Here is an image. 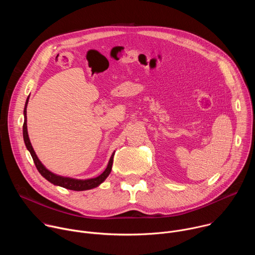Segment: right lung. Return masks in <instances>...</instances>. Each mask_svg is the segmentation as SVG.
Wrapping results in <instances>:
<instances>
[{"label":"right lung","mask_w":255,"mask_h":255,"mask_svg":"<svg viewBox=\"0 0 255 255\" xmlns=\"http://www.w3.org/2000/svg\"><path fill=\"white\" fill-rule=\"evenodd\" d=\"M29 98L30 96H28L27 100H26V104H25V108H24V125H23V137H24V142L25 145L27 147V149L29 150L34 163L38 169V171L40 172V174L47 179L49 182H51L54 185L57 186H61L63 188L69 189V190H74V191H84V190H89V189H93L98 187L101 183H103L106 178L109 176L111 169H112V164H113V157L115 154V151L112 153L110 160L108 162V165L106 167L105 170L97 177L94 178H89V179H75V178H71V177H64L61 175H57L53 172H51L50 170L44 166V164L40 161V159L38 158L36 152L33 149V146L31 144L29 135H28V128H27V106H28V102H29Z\"/></svg>","instance_id":"1"}]
</instances>
